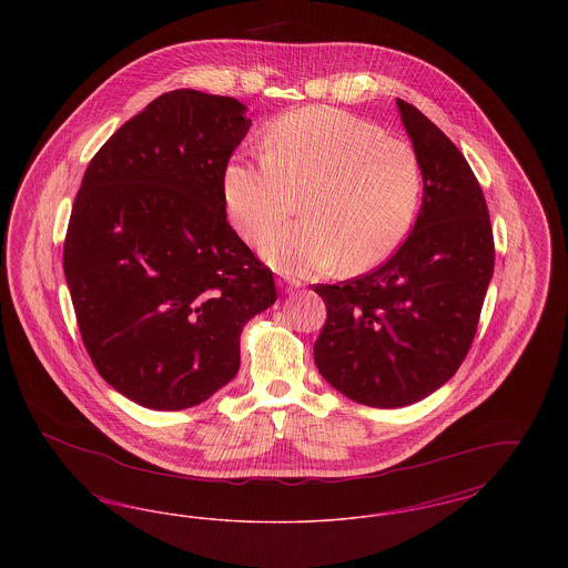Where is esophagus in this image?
Here are the masks:
<instances>
[{
  "label": "esophagus",
  "instance_id": "esophagus-1",
  "mask_svg": "<svg viewBox=\"0 0 568 568\" xmlns=\"http://www.w3.org/2000/svg\"><path fill=\"white\" fill-rule=\"evenodd\" d=\"M278 287L285 294H292V292H296L297 287H300V283H297L296 278H283V281H278Z\"/></svg>",
  "mask_w": 568,
  "mask_h": 568
}]
</instances>
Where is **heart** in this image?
<instances>
[{
  "label": "heart",
  "mask_w": 568,
  "mask_h": 568,
  "mask_svg": "<svg viewBox=\"0 0 568 568\" xmlns=\"http://www.w3.org/2000/svg\"><path fill=\"white\" fill-rule=\"evenodd\" d=\"M415 149L343 110L302 109L276 119L264 158L223 170L227 215L244 241H260L296 209L305 216L264 239L262 255L287 274H322L343 262L362 272L406 239L422 200Z\"/></svg>",
  "instance_id": "heart-1"
}]
</instances>
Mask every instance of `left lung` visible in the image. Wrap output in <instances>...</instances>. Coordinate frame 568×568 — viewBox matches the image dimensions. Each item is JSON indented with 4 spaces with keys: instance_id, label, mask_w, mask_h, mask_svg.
Returning a JSON list of instances; mask_svg holds the SVG:
<instances>
[{
    "instance_id": "obj_1",
    "label": "left lung",
    "mask_w": 568,
    "mask_h": 568,
    "mask_svg": "<svg viewBox=\"0 0 568 568\" xmlns=\"http://www.w3.org/2000/svg\"><path fill=\"white\" fill-rule=\"evenodd\" d=\"M396 104L424 174L415 225L375 271L315 285L327 311L313 347L322 377L377 408L413 405L456 375L494 272L491 223L477 176L426 114L405 100Z\"/></svg>"
}]
</instances>
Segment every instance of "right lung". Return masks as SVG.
<instances>
[{
	"instance_id": "right-lung-1",
	"label": "right lung",
	"mask_w": 568,
	"mask_h": 568,
	"mask_svg": "<svg viewBox=\"0 0 568 568\" xmlns=\"http://www.w3.org/2000/svg\"><path fill=\"white\" fill-rule=\"evenodd\" d=\"M239 100L176 89L93 155L63 243L84 349L119 394L155 410L236 377L244 324L276 300L227 223L223 170L251 119Z\"/></svg>"
}]
</instances>
